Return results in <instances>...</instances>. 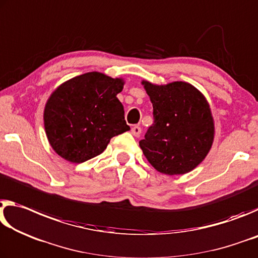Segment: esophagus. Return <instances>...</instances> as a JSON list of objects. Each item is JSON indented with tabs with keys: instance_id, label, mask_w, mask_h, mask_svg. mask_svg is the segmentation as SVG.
<instances>
[{
	"instance_id": "obj_1",
	"label": "esophagus",
	"mask_w": 258,
	"mask_h": 258,
	"mask_svg": "<svg viewBox=\"0 0 258 258\" xmlns=\"http://www.w3.org/2000/svg\"><path fill=\"white\" fill-rule=\"evenodd\" d=\"M132 134L134 135V136L139 137V136H141V134H142V128L139 125H133L132 126Z\"/></svg>"
}]
</instances>
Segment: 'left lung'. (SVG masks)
<instances>
[{
	"mask_svg": "<svg viewBox=\"0 0 258 258\" xmlns=\"http://www.w3.org/2000/svg\"><path fill=\"white\" fill-rule=\"evenodd\" d=\"M153 104V123L139 146L149 162L166 175L193 170L208 154L214 121L204 95L186 82L155 86L143 81Z\"/></svg>",
	"mask_w": 258,
	"mask_h": 258,
	"instance_id": "8db88e82",
	"label": "left lung"
}]
</instances>
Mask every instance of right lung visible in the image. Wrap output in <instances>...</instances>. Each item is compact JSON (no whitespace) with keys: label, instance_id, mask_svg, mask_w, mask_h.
<instances>
[{"label":"right lung","instance_id":"obj_1","mask_svg":"<svg viewBox=\"0 0 258 258\" xmlns=\"http://www.w3.org/2000/svg\"><path fill=\"white\" fill-rule=\"evenodd\" d=\"M121 79L89 72L62 83L44 108L50 145L67 161L81 163L103 153L111 138L130 130L116 95Z\"/></svg>","mask_w":258,"mask_h":258}]
</instances>
